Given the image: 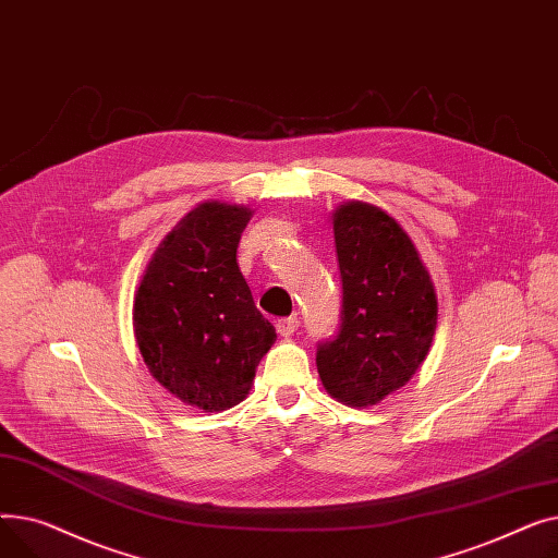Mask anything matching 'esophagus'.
<instances>
[{
    "label": "esophagus",
    "mask_w": 558,
    "mask_h": 558,
    "mask_svg": "<svg viewBox=\"0 0 558 558\" xmlns=\"http://www.w3.org/2000/svg\"><path fill=\"white\" fill-rule=\"evenodd\" d=\"M276 330L280 337H291L299 330V316H284L276 320Z\"/></svg>",
    "instance_id": "esophagus-1"
}]
</instances>
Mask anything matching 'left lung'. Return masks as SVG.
Returning a JSON list of instances; mask_svg holds the SVG:
<instances>
[{"label":"left lung","instance_id":"obj_1","mask_svg":"<svg viewBox=\"0 0 558 558\" xmlns=\"http://www.w3.org/2000/svg\"><path fill=\"white\" fill-rule=\"evenodd\" d=\"M332 230L341 328L318 345L316 368L332 398L368 407L404 387L425 362L436 332V291L412 238L377 205H339Z\"/></svg>","mask_w":558,"mask_h":558}]
</instances>
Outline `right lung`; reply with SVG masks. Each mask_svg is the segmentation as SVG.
<instances>
[{
  "instance_id": "obj_1",
  "label": "right lung",
  "mask_w": 558,
  "mask_h": 558,
  "mask_svg": "<svg viewBox=\"0 0 558 558\" xmlns=\"http://www.w3.org/2000/svg\"><path fill=\"white\" fill-rule=\"evenodd\" d=\"M248 205L205 201L158 244L133 301L140 355L171 396L203 412L240 404L276 328L240 271Z\"/></svg>"
}]
</instances>
